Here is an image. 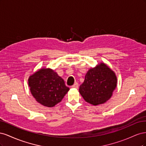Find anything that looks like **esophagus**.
Returning a JSON list of instances; mask_svg holds the SVG:
<instances>
[{
    "label": "esophagus",
    "instance_id": "1",
    "mask_svg": "<svg viewBox=\"0 0 146 146\" xmlns=\"http://www.w3.org/2000/svg\"><path fill=\"white\" fill-rule=\"evenodd\" d=\"M71 87L72 88H78V83H75Z\"/></svg>",
    "mask_w": 146,
    "mask_h": 146
}]
</instances>
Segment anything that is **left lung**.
Here are the masks:
<instances>
[{
    "label": "left lung",
    "instance_id": "8db88e82",
    "mask_svg": "<svg viewBox=\"0 0 146 146\" xmlns=\"http://www.w3.org/2000/svg\"><path fill=\"white\" fill-rule=\"evenodd\" d=\"M116 84L114 72L104 63H100L88 70L79 92L88 103L98 105L110 99Z\"/></svg>",
    "mask_w": 146,
    "mask_h": 146
}]
</instances>
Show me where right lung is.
<instances>
[{
  "label": "right lung",
  "mask_w": 146,
  "mask_h": 146,
  "mask_svg": "<svg viewBox=\"0 0 146 146\" xmlns=\"http://www.w3.org/2000/svg\"><path fill=\"white\" fill-rule=\"evenodd\" d=\"M31 93L36 101L47 107L60 102L69 90L62 78L50 69H41L29 78Z\"/></svg>",
  "instance_id": "obj_1"
}]
</instances>
